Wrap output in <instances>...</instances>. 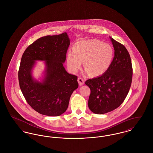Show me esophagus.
Wrapping results in <instances>:
<instances>
[{
  "label": "esophagus",
  "instance_id": "1",
  "mask_svg": "<svg viewBox=\"0 0 153 153\" xmlns=\"http://www.w3.org/2000/svg\"><path fill=\"white\" fill-rule=\"evenodd\" d=\"M78 82L79 83V86H82L84 85V83H85V81L83 80V78H82L81 77H79L78 79Z\"/></svg>",
  "mask_w": 153,
  "mask_h": 153
}]
</instances>
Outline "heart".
Wrapping results in <instances>:
<instances>
[{
  "instance_id": "heart-1",
  "label": "heart",
  "mask_w": 153,
  "mask_h": 153,
  "mask_svg": "<svg viewBox=\"0 0 153 153\" xmlns=\"http://www.w3.org/2000/svg\"><path fill=\"white\" fill-rule=\"evenodd\" d=\"M113 55V49L109 44L93 40L80 41L74 44L73 52L67 53L66 62L69 69L75 73L84 62L85 74L98 76L108 70Z\"/></svg>"
}]
</instances>
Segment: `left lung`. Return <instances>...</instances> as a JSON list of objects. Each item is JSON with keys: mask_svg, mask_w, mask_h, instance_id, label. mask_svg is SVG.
Listing matches in <instances>:
<instances>
[{"mask_svg": "<svg viewBox=\"0 0 153 153\" xmlns=\"http://www.w3.org/2000/svg\"><path fill=\"white\" fill-rule=\"evenodd\" d=\"M114 50V56L108 70L95 78L86 80L90 88L88 101L90 110L102 114L120 105L128 93L132 78V67L128 51L109 37Z\"/></svg>", "mask_w": 153, "mask_h": 153, "instance_id": "8db88e82", "label": "left lung"}]
</instances>
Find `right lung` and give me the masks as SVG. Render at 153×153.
I'll list each match as a JSON object with an SVG mask.
<instances>
[{
    "label": "right lung",
    "instance_id": "add662e5",
    "mask_svg": "<svg viewBox=\"0 0 153 153\" xmlns=\"http://www.w3.org/2000/svg\"><path fill=\"white\" fill-rule=\"evenodd\" d=\"M70 44L67 33L47 36L34 41L23 53L18 71L20 88L29 105L41 114H62L73 91L78 87V77L67 73L63 66ZM36 61L45 62L40 81L32 76Z\"/></svg>",
    "mask_w": 153,
    "mask_h": 153
}]
</instances>
